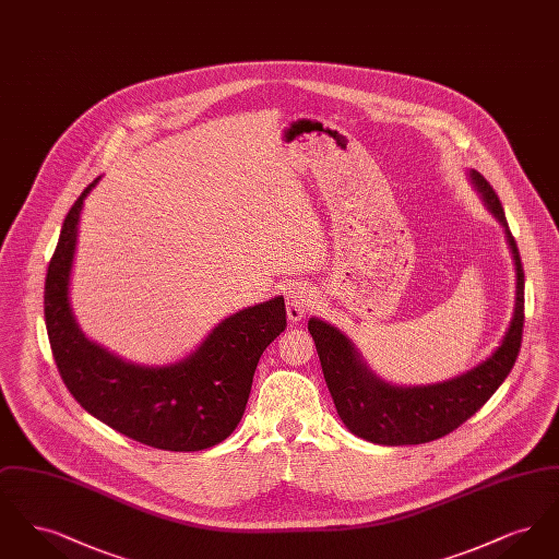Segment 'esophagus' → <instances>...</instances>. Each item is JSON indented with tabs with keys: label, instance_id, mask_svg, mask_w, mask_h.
<instances>
[{
	"label": "esophagus",
	"instance_id": "1",
	"mask_svg": "<svg viewBox=\"0 0 559 559\" xmlns=\"http://www.w3.org/2000/svg\"><path fill=\"white\" fill-rule=\"evenodd\" d=\"M314 306V295L304 285H292L287 289V317L293 322L304 319Z\"/></svg>",
	"mask_w": 559,
	"mask_h": 559
}]
</instances>
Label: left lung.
I'll list each match as a JSON object with an SVG mask.
<instances>
[{"label":"left lung","mask_w":559,"mask_h":559,"mask_svg":"<svg viewBox=\"0 0 559 559\" xmlns=\"http://www.w3.org/2000/svg\"><path fill=\"white\" fill-rule=\"evenodd\" d=\"M488 210L506 226L507 240L515 260V312L503 344L476 369L451 381L424 388H396L377 379L360 360L358 352L335 326L310 319L308 331L319 352L324 381L335 408L347 429L374 444L402 447L438 440L465 424L499 390L513 369L524 331V266L515 239L509 230L503 205L488 180L472 171Z\"/></svg>","instance_id":"8db88e82"}]
</instances>
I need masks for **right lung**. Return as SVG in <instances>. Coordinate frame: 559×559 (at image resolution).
<instances>
[{
    "instance_id": "1",
    "label": "right lung",
    "mask_w": 559,
    "mask_h": 559,
    "mask_svg": "<svg viewBox=\"0 0 559 559\" xmlns=\"http://www.w3.org/2000/svg\"><path fill=\"white\" fill-rule=\"evenodd\" d=\"M87 185L67 213L46 274L44 317L53 362L81 406L140 444L160 451H203L226 440L245 413L260 356L285 329V299L222 320L201 347L169 367H135L92 344L69 304L78 224Z\"/></svg>"
}]
</instances>
